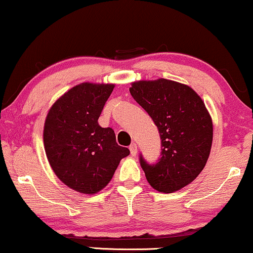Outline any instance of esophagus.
I'll use <instances>...</instances> for the list:
<instances>
[{
    "mask_svg": "<svg viewBox=\"0 0 253 253\" xmlns=\"http://www.w3.org/2000/svg\"><path fill=\"white\" fill-rule=\"evenodd\" d=\"M130 153H131V155H136L137 154V152H138V147H137V144H131L130 145Z\"/></svg>",
    "mask_w": 253,
    "mask_h": 253,
    "instance_id": "1",
    "label": "esophagus"
}]
</instances>
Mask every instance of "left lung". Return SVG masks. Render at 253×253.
Segmentation results:
<instances>
[{"mask_svg": "<svg viewBox=\"0 0 253 253\" xmlns=\"http://www.w3.org/2000/svg\"><path fill=\"white\" fill-rule=\"evenodd\" d=\"M130 93L160 133V158L148 164L139 154L145 176L158 191H177L205 167L213 139L210 114L191 87L168 79L132 83Z\"/></svg>", "mask_w": 253, "mask_h": 253, "instance_id": "8db88e82", "label": "left lung"}]
</instances>
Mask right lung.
<instances>
[{"instance_id":"add662e5","label":"right lung","mask_w":253,"mask_h":253,"mask_svg":"<svg viewBox=\"0 0 253 253\" xmlns=\"http://www.w3.org/2000/svg\"><path fill=\"white\" fill-rule=\"evenodd\" d=\"M114 85L83 83L61 96L48 113L43 143L48 161L69 188L95 193L112 179L117 166L130 154L116 143L112 127L98 120Z\"/></svg>"}]
</instances>
